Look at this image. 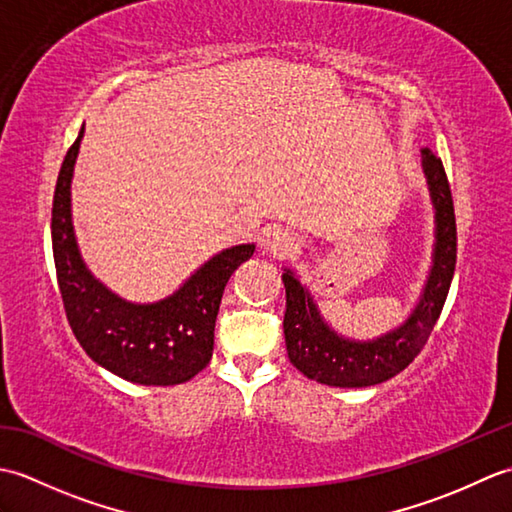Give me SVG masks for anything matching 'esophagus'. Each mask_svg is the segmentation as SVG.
I'll return each mask as SVG.
<instances>
[{
    "label": "esophagus",
    "instance_id": "obj_1",
    "mask_svg": "<svg viewBox=\"0 0 512 512\" xmlns=\"http://www.w3.org/2000/svg\"><path fill=\"white\" fill-rule=\"evenodd\" d=\"M264 242L275 255H292L299 248V237L290 231L268 233Z\"/></svg>",
    "mask_w": 512,
    "mask_h": 512
}]
</instances>
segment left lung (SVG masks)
<instances>
[{
  "mask_svg": "<svg viewBox=\"0 0 512 512\" xmlns=\"http://www.w3.org/2000/svg\"><path fill=\"white\" fill-rule=\"evenodd\" d=\"M422 169L436 209V248L418 306L400 328L374 341L343 339L323 321L317 303L295 273L286 268L281 275L286 286V350L290 363L303 376L330 387H372L400 374L427 343L451 288L458 233L447 173L429 147L422 149Z\"/></svg>",
  "mask_w": 512,
  "mask_h": 512,
  "instance_id": "obj_1",
  "label": "left lung"
}]
</instances>
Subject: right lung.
Listing matches in <instances>:
<instances>
[{
  "mask_svg": "<svg viewBox=\"0 0 512 512\" xmlns=\"http://www.w3.org/2000/svg\"><path fill=\"white\" fill-rule=\"evenodd\" d=\"M79 138L65 154L52 200V253L65 317L92 361L129 383L180 385L209 365L215 319L226 281L255 253V244L226 248L156 303L125 301L83 264L74 239L70 184Z\"/></svg>",
  "mask_w": 512,
  "mask_h": 512,
  "instance_id": "add662e5",
  "label": "right lung"
}]
</instances>
